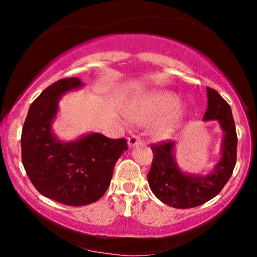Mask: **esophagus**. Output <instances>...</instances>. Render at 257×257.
<instances>
[{"label":"esophagus","mask_w":257,"mask_h":257,"mask_svg":"<svg viewBox=\"0 0 257 257\" xmlns=\"http://www.w3.org/2000/svg\"><path fill=\"white\" fill-rule=\"evenodd\" d=\"M141 143H143V139H141L140 135H138V134L132 135V137L128 139V145L131 147L138 145V144H141Z\"/></svg>","instance_id":"obj_1"}]
</instances>
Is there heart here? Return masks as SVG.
I'll use <instances>...</instances> for the list:
<instances>
[{
    "label": "heart",
    "instance_id": "heart-1",
    "mask_svg": "<svg viewBox=\"0 0 257 257\" xmlns=\"http://www.w3.org/2000/svg\"><path fill=\"white\" fill-rule=\"evenodd\" d=\"M179 104V96L172 91H155L146 94L138 99L133 105L132 114L140 122H147L169 113ZM181 117V112L174 111L161 119L155 126V132L158 137H168L174 131L176 123Z\"/></svg>",
    "mask_w": 257,
    "mask_h": 257
}]
</instances>
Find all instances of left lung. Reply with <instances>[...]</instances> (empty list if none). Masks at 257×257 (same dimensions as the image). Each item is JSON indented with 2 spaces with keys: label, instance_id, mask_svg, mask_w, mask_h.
Returning <instances> with one entry per match:
<instances>
[{
  "label": "left lung",
  "instance_id": "8db88e82",
  "mask_svg": "<svg viewBox=\"0 0 257 257\" xmlns=\"http://www.w3.org/2000/svg\"><path fill=\"white\" fill-rule=\"evenodd\" d=\"M206 91L208 108L203 119H217L225 132L222 158L213 173L203 178L186 175L174 162V141L166 140L151 145L153 159L147 174L149 185L159 200L174 208H194L217 196L231 178L237 162L238 139L231 106L213 88L208 87Z\"/></svg>",
  "mask_w": 257,
  "mask_h": 257
}]
</instances>
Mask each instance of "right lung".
Masks as SVG:
<instances>
[{
    "instance_id": "add662e5",
    "label": "right lung",
    "mask_w": 257,
    "mask_h": 257,
    "mask_svg": "<svg viewBox=\"0 0 257 257\" xmlns=\"http://www.w3.org/2000/svg\"><path fill=\"white\" fill-rule=\"evenodd\" d=\"M81 85L79 78L70 77L47 87L31 104L22 132V161L32 185L44 197L71 206L101 198L117 159L128 150L124 138L99 133L67 144L53 137L59 98Z\"/></svg>"
}]
</instances>
